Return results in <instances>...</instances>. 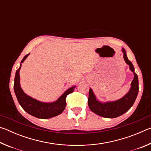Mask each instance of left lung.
Listing matches in <instances>:
<instances>
[{
	"label": "left lung",
	"mask_w": 151,
	"mask_h": 151,
	"mask_svg": "<svg viewBox=\"0 0 151 151\" xmlns=\"http://www.w3.org/2000/svg\"><path fill=\"white\" fill-rule=\"evenodd\" d=\"M123 57L125 62L129 65L130 70L134 74V78L131 83V87L126 95L118 101L101 103L97 100L91 88L89 89L88 104L90 109L98 115L104 118H116L127 112L133 105L139 93V80L134 73V68L132 63L128 59L126 51L122 48Z\"/></svg>",
	"instance_id": "8db88e82"
}]
</instances>
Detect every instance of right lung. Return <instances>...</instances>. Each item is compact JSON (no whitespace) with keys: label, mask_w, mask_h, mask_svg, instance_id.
<instances>
[{"label":"right lung","mask_w":151,"mask_h":151,"mask_svg":"<svg viewBox=\"0 0 151 151\" xmlns=\"http://www.w3.org/2000/svg\"><path fill=\"white\" fill-rule=\"evenodd\" d=\"M30 54V53H29ZM27 55L22 58L21 63L24 62L27 57L29 55ZM21 68V64L20 65V67L17 70L16 75L14 78V91L17 100L19 101L20 106L25 111L30 114V115L37 117L39 119H50L51 117L57 116L58 114L62 113L65 110L66 103V98L68 94L73 93L74 88L76 86H74L66 90L62 96H60L57 101L53 103H42L36 99L32 98L24 93L20 86V75L19 71Z\"/></svg>","instance_id":"1"}]
</instances>
